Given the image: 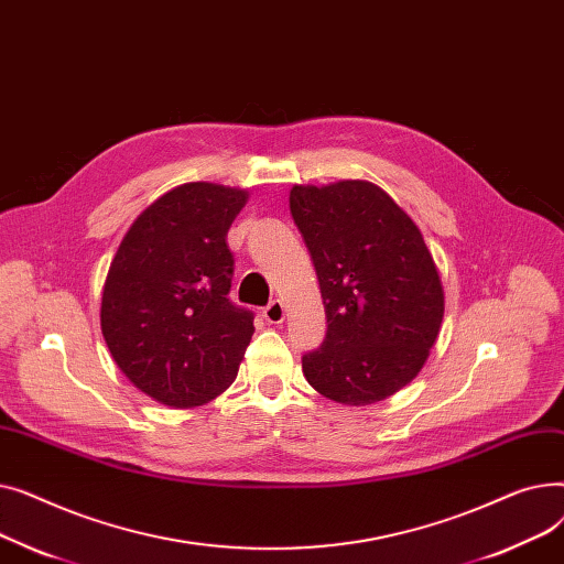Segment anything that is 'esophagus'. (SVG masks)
Wrapping results in <instances>:
<instances>
[{
	"label": "esophagus",
	"instance_id": "obj_1",
	"mask_svg": "<svg viewBox=\"0 0 564 564\" xmlns=\"http://www.w3.org/2000/svg\"><path fill=\"white\" fill-rule=\"evenodd\" d=\"M262 317L270 322V324H281L283 319H285V306H283V302H279V300H272L270 304H267L264 308H262Z\"/></svg>",
	"mask_w": 564,
	"mask_h": 564
}]
</instances>
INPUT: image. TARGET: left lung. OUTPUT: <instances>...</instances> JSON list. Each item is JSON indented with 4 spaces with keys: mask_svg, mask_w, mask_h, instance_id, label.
<instances>
[{
    "mask_svg": "<svg viewBox=\"0 0 564 564\" xmlns=\"http://www.w3.org/2000/svg\"><path fill=\"white\" fill-rule=\"evenodd\" d=\"M290 213L308 247L327 336L302 357L324 398L364 406L416 377L443 319V288L419 226L372 183L294 185Z\"/></svg>",
    "mask_w": 564,
    "mask_h": 564,
    "instance_id": "left-lung-1",
    "label": "left lung"
}]
</instances>
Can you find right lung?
I'll list each match as a JSON object with an SVG mask.
<instances>
[{"label": "right lung", "instance_id": "add662e5", "mask_svg": "<svg viewBox=\"0 0 564 564\" xmlns=\"http://www.w3.org/2000/svg\"><path fill=\"white\" fill-rule=\"evenodd\" d=\"M249 194L187 183L137 217L102 290L100 327L116 366L153 400L187 409L224 393L253 336L228 300L226 235Z\"/></svg>", "mask_w": 564, "mask_h": 564}]
</instances>
